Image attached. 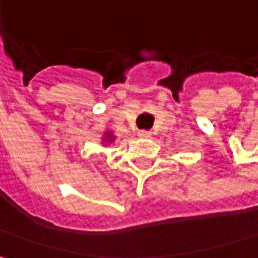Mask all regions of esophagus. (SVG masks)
<instances>
[{"label": "esophagus", "instance_id": "34e87169", "mask_svg": "<svg viewBox=\"0 0 258 258\" xmlns=\"http://www.w3.org/2000/svg\"><path fill=\"white\" fill-rule=\"evenodd\" d=\"M150 132L149 131H138V137L140 138H150Z\"/></svg>", "mask_w": 258, "mask_h": 258}]
</instances>
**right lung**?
<instances>
[{
    "instance_id": "right-lung-1",
    "label": "right lung",
    "mask_w": 258,
    "mask_h": 258,
    "mask_svg": "<svg viewBox=\"0 0 258 258\" xmlns=\"http://www.w3.org/2000/svg\"><path fill=\"white\" fill-rule=\"evenodd\" d=\"M112 140H114V138H112V135L108 132V134H106V141H112Z\"/></svg>"
}]
</instances>
